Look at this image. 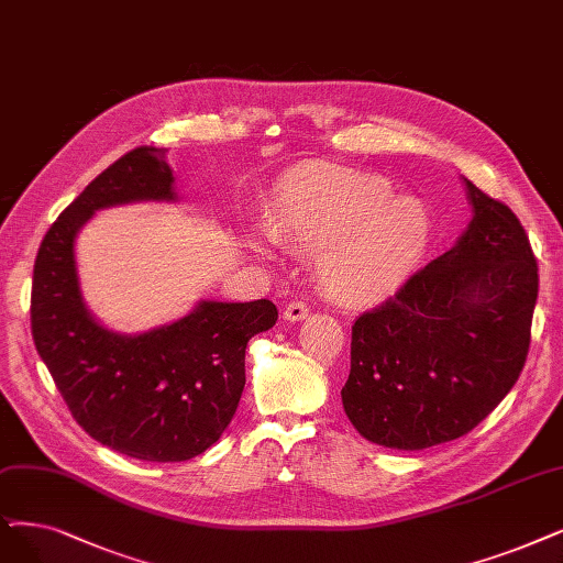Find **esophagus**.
I'll list each match as a JSON object with an SVG mask.
<instances>
[{"label": "esophagus", "mask_w": 563, "mask_h": 563, "mask_svg": "<svg viewBox=\"0 0 563 563\" xmlns=\"http://www.w3.org/2000/svg\"><path fill=\"white\" fill-rule=\"evenodd\" d=\"M307 317H309V307H307V302H302V300L288 302L286 309H284V319L290 321V323L302 321V319H307Z\"/></svg>", "instance_id": "esophagus-1"}]
</instances>
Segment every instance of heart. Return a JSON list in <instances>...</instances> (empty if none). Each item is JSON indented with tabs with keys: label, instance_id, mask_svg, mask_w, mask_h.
<instances>
[{
	"label": "heart",
	"instance_id": "1",
	"mask_svg": "<svg viewBox=\"0 0 563 563\" xmlns=\"http://www.w3.org/2000/svg\"><path fill=\"white\" fill-rule=\"evenodd\" d=\"M275 240L323 250L325 286L344 298H367L409 273L430 240L427 212L397 198L384 177L330 170L288 191L269 219Z\"/></svg>",
	"mask_w": 563,
	"mask_h": 563
}]
</instances>
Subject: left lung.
<instances>
[{
	"mask_svg": "<svg viewBox=\"0 0 563 563\" xmlns=\"http://www.w3.org/2000/svg\"><path fill=\"white\" fill-rule=\"evenodd\" d=\"M464 185L474 219L457 244L351 330L344 411L367 441L397 451L468 434L527 363L536 256L515 212Z\"/></svg>",
	"mask_w": 563,
	"mask_h": 563,
	"instance_id": "obj_1",
	"label": "left lung"
}]
</instances>
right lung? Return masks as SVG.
Masks as SVG:
<instances>
[{
  "instance_id": "obj_1",
  "label": "right lung",
  "mask_w": 563,
  "mask_h": 563,
  "mask_svg": "<svg viewBox=\"0 0 563 563\" xmlns=\"http://www.w3.org/2000/svg\"><path fill=\"white\" fill-rule=\"evenodd\" d=\"M166 150L143 145L108 166L43 238L32 282V336L82 430L122 455L185 462L219 441L244 390V351L277 323V307L198 302L143 334H120L87 311L74 242L97 210L175 200Z\"/></svg>"
}]
</instances>
